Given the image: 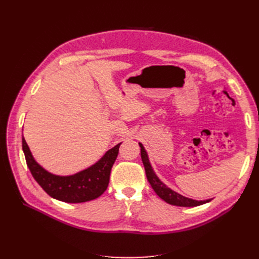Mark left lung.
<instances>
[{
  "instance_id": "obj_1",
  "label": "left lung",
  "mask_w": 259,
  "mask_h": 259,
  "mask_svg": "<svg viewBox=\"0 0 259 259\" xmlns=\"http://www.w3.org/2000/svg\"><path fill=\"white\" fill-rule=\"evenodd\" d=\"M139 146H140V155H142V160H143L144 166H145L146 176H147L148 182L150 183L152 189L155 191V193L158 194L162 200L168 203V204L176 205V206H184V207L202 205V204H204V203H207L211 200V199L206 200V201L192 200L189 198H186V197H184V195L169 189V188L164 185L158 178V176L154 174V171L150 165V162H149L148 154L145 150V148L143 147L142 144H139Z\"/></svg>"
}]
</instances>
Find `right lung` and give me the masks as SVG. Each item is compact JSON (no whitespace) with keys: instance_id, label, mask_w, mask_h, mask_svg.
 Segmentation results:
<instances>
[{"instance_id":"right-lung-1","label":"right lung","mask_w":259,"mask_h":259,"mask_svg":"<svg viewBox=\"0 0 259 259\" xmlns=\"http://www.w3.org/2000/svg\"><path fill=\"white\" fill-rule=\"evenodd\" d=\"M120 145L107 151L103 158L88 169L72 176H56L46 171L34 161L25 138L22 137V150L27 165L36 183L50 197L67 203L95 200L106 191Z\"/></svg>"}]
</instances>
